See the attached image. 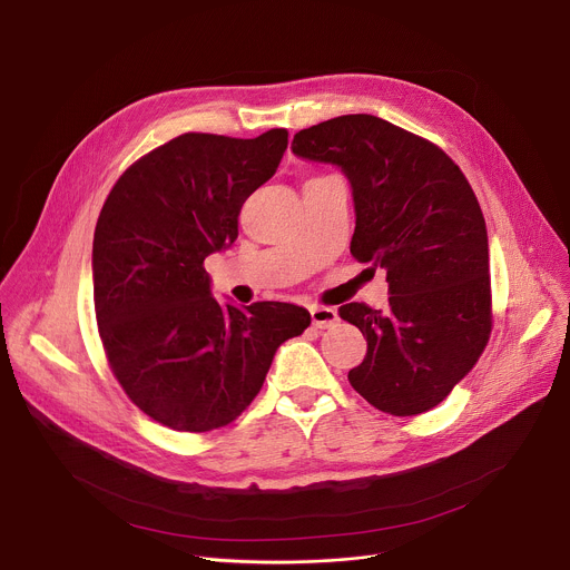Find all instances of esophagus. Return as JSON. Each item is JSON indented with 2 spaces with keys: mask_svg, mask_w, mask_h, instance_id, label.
Masks as SVG:
<instances>
[{
  "mask_svg": "<svg viewBox=\"0 0 570 570\" xmlns=\"http://www.w3.org/2000/svg\"><path fill=\"white\" fill-rule=\"evenodd\" d=\"M336 321H338L336 309H332V307H312V323H314V327L327 330V327H334Z\"/></svg>",
  "mask_w": 570,
  "mask_h": 570,
  "instance_id": "obj_1",
  "label": "esophagus"
}]
</instances>
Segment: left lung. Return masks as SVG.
I'll list each match as a JSON object with an SVG mask.
<instances>
[{
  "mask_svg": "<svg viewBox=\"0 0 570 570\" xmlns=\"http://www.w3.org/2000/svg\"><path fill=\"white\" fill-rule=\"evenodd\" d=\"M293 154L351 180V254L387 271L390 309L338 316L366 336L353 390L394 416L442 403L481 357L492 330L488 234L468 178L440 146L371 114H346L293 137Z\"/></svg>",
  "mask_w": 570,
  "mask_h": 570,
  "instance_id": "left-lung-1",
  "label": "left lung"
}]
</instances>
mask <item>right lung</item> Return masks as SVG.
I'll use <instances>...</instances> for the list:
<instances>
[{"instance_id":"obj_1","label":"right lung","mask_w":570,"mask_h":570,"mask_svg":"<svg viewBox=\"0 0 570 570\" xmlns=\"http://www.w3.org/2000/svg\"><path fill=\"white\" fill-rule=\"evenodd\" d=\"M288 130L185 132L132 163L94 234V305L109 368L150 420L222 429L261 392L277 348L312 323L286 302L219 305L204 268L238 238L245 199L273 178Z\"/></svg>"}]
</instances>
